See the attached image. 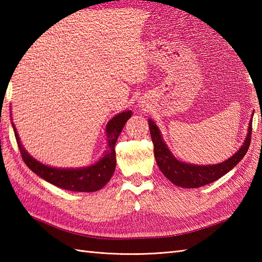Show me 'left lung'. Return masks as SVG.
Listing matches in <instances>:
<instances>
[{
  "label": "left lung",
  "mask_w": 262,
  "mask_h": 262,
  "mask_svg": "<svg viewBox=\"0 0 262 262\" xmlns=\"http://www.w3.org/2000/svg\"><path fill=\"white\" fill-rule=\"evenodd\" d=\"M251 116H253V114ZM148 125L152 142L154 144V157L161 172L173 185L181 188H199L220 179L221 177H223L227 172L231 171L246 157V153L250 146V142H251L252 118L249 122L248 133L242 146L230 159L217 164H192L182 162L172 154L163 140L160 128L152 119H148Z\"/></svg>",
  "instance_id": "1"
}]
</instances>
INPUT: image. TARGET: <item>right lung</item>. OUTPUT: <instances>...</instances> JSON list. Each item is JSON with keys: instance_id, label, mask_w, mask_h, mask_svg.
I'll return each instance as SVG.
<instances>
[{"instance_id": "add662e5", "label": "right lung", "mask_w": 262, "mask_h": 262, "mask_svg": "<svg viewBox=\"0 0 262 262\" xmlns=\"http://www.w3.org/2000/svg\"><path fill=\"white\" fill-rule=\"evenodd\" d=\"M132 114L130 110H125L109 120L107 127H105V134H107V147L105 148L107 149L104 151L103 157L94 164L83 166V168H55V166H49L39 162L22 146L13 122L12 127L22 159L32 172H35L43 180L54 186L65 189V190L93 192L100 190L107 185V182L114 174L116 169L115 145L117 138L120 135L126 121L132 117Z\"/></svg>"}]
</instances>
